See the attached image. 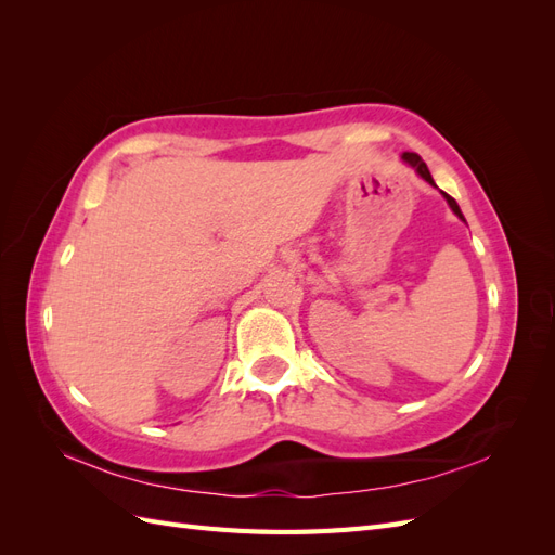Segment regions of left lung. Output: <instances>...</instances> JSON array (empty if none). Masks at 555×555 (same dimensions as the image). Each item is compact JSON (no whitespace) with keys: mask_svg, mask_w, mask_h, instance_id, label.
Returning a JSON list of instances; mask_svg holds the SVG:
<instances>
[{"mask_svg":"<svg viewBox=\"0 0 555 555\" xmlns=\"http://www.w3.org/2000/svg\"><path fill=\"white\" fill-rule=\"evenodd\" d=\"M402 162H405L408 166H412V169H414L418 176H422L428 184H433V188H438V184H435V180H433V176H430V171H428V166L424 164V159L418 157L416 153H405V155H402ZM440 194L447 198V204H449V208L453 210V215H456L459 220H463V222H465V217H463V212H461V208H459L456 201H453V198H451L447 192H442V190H440Z\"/></svg>","mask_w":555,"mask_h":555,"instance_id":"1","label":"left lung"}]
</instances>
